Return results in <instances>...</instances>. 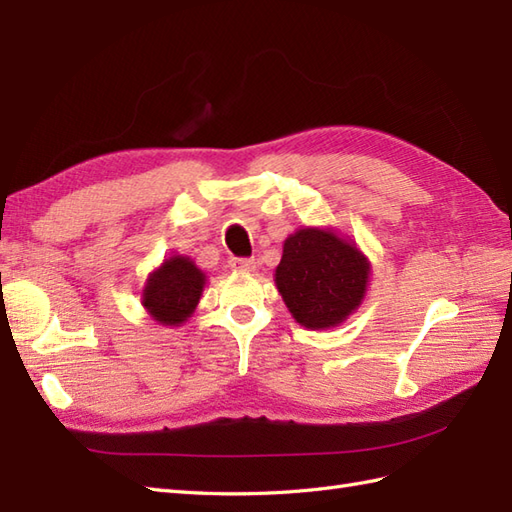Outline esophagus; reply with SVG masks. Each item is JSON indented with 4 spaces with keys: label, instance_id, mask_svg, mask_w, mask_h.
Wrapping results in <instances>:
<instances>
[{
    "label": "esophagus",
    "instance_id": "1",
    "mask_svg": "<svg viewBox=\"0 0 512 512\" xmlns=\"http://www.w3.org/2000/svg\"><path fill=\"white\" fill-rule=\"evenodd\" d=\"M228 266L233 270H242V273H250V270L257 268V262L255 259H246V257H233L231 262H228Z\"/></svg>",
    "mask_w": 512,
    "mask_h": 512
}]
</instances>
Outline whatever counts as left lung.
<instances>
[{
	"label": "left lung",
	"mask_w": 512,
	"mask_h": 512,
	"mask_svg": "<svg viewBox=\"0 0 512 512\" xmlns=\"http://www.w3.org/2000/svg\"><path fill=\"white\" fill-rule=\"evenodd\" d=\"M369 262L350 239L330 228H299L284 242L275 270L281 299L297 323L325 330L343 323L361 306Z\"/></svg>",
	"instance_id": "left-lung-1"
}]
</instances>
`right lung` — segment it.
Listing matches in <instances>:
<instances>
[{"mask_svg": "<svg viewBox=\"0 0 512 512\" xmlns=\"http://www.w3.org/2000/svg\"><path fill=\"white\" fill-rule=\"evenodd\" d=\"M206 284V275L189 257L173 255L149 275L143 306L160 325H180L195 312Z\"/></svg>", "mask_w": 512, "mask_h": 512, "instance_id": "add662e5", "label": "right lung"}]
</instances>
